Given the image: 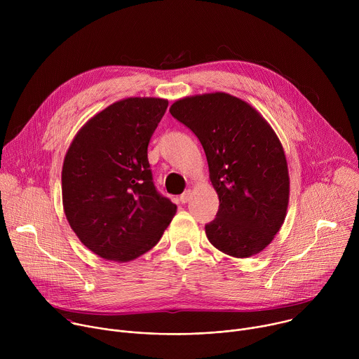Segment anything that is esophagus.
<instances>
[{"label": "esophagus", "instance_id": "1", "mask_svg": "<svg viewBox=\"0 0 359 359\" xmlns=\"http://www.w3.org/2000/svg\"><path fill=\"white\" fill-rule=\"evenodd\" d=\"M190 198H191V191H190V190H186V191L180 196L179 200H180L182 203H187Z\"/></svg>", "mask_w": 359, "mask_h": 359}]
</instances>
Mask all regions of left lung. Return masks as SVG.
<instances>
[{
  "mask_svg": "<svg viewBox=\"0 0 359 359\" xmlns=\"http://www.w3.org/2000/svg\"><path fill=\"white\" fill-rule=\"evenodd\" d=\"M170 114L206 153L220 201L206 224L209 241L237 259L260 252L281 229L288 206L290 177L277 135L247 102L223 92L180 99Z\"/></svg>",
  "mask_w": 359,
  "mask_h": 359,
  "instance_id": "left-lung-1",
  "label": "left lung"
}]
</instances>
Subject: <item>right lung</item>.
<instances>
[{
    "instance_id": "1",
    "label": "right lung",
    "mask_w": 359,
    "mask_h": 359,
    "mask_svg": "<svg viewBox=\"0 0 359 359\" xmlns=\"http://www.w3.org/2000/svg\"><path fill=\"white\" fill-rule=\"evenodd\" d=\"M169 102L128 97L95 115L72 140L62 168L65 216L99 257L129 262L155 247L176 204L153 183L147 146Z\"/></svg>"
}]
</instances>
